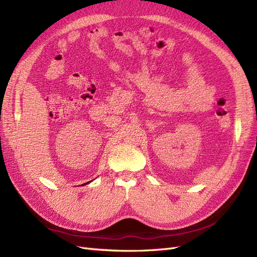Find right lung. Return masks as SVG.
Returning a JSON list of instances; mask_svg holds the SVG:
<instances>
[{
    "label": "right lung",
    "instance_id": "obj_1",
    "mask_svg": "<svg viewBox=\"0 0 257 257\" xmlns=\"http://www.w3.org/2000/svg\"><path fill=\"white\" fill-rule=\"evenodd\" d=\"M88 183H89V182H87V183H84V184H88Z\"/></svg>",
    "mask_w": 257,
    "mask_h": 257
}]
</instances>
